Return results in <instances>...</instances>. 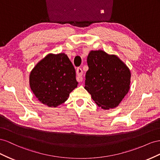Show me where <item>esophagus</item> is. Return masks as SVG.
Here are the masks:
<instances>
[{
  "label": "esophagus",
  "instance_id": "1",
  "mask_svg": "<svg viewBox=\"0 0 160 160\" xmlns=\"http://www.w3.org/2000/svg\"><path fill=\"white\" fill-rule=\"evenodd\" d=\"M76 74H77L76 80L78 82H82L83 80V78H82L83 72H82V68H77Z\"/></svg>",
  "mask_w": 160,
  "mask_h": 160
}]
</instances>
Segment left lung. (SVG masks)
I'll use <instances>...</instances> for the list:
<instances>
[{
	"instance_id": "8db88e82",
	"label": "left lung",
	"mask_w": 160,
	"mask_h": 160,
	"mask_svg": "<svg viewBox=\"0 0 160 160\" xmlns=\"http://www.w3.org/2000/svg\"><path fill=\"white\" fill-rule=\"evenodd\" d=\"M87 63L84 88L98 107L106 110L117 107L130 88L128 67L115 55L102 50L91 51Z\"/></svg>"
}]
</instances>
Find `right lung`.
<instances>
[{
    "instance_id": "right-lung-1",
    "label": "right lung",
    "mask_w": 160,
    "mask_h": 160,
    "mask_svg": "<svg viewBox=\"0 0 160 160\" xmlns=\"http://www.w3.org/2000/svg\"><path fill=\"white\" fill-rule=\"evenodd\" d=\"M74 66L63 53L48 54L36 65L29 76L31 90L38 100L56 107L68 100L77 87Z\"/></svg>"
}]
</instances>
